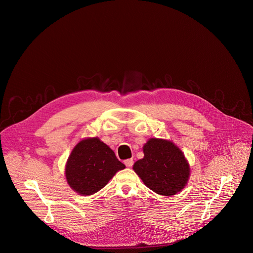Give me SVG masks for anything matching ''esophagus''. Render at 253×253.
Wrapping results in <instances>:
<instances>
[{
	"mask_svg": "<svg viewBox=\"0 0 253 253\" xmlns=\"http://www.w3.org/2000/svg\"><path fill=\"white\" fill-rule=\"evenodd\" d=\"M124 163H125V165H126L127 167H132L134 161H133L132 158H130V159H126V160L124 161Z\"/></svg>",
	"mask_w": 253,
	"mask_h": 253,
	"instance_id": "esophagus-1",
	"label": "esophagus"
}]
</instances>
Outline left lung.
I'll list each match as a JSON object with an SVG mask.
<instances>
[{
	"label": "left lung",
	"instance_id": "1",
	"mask_svg": "<svg viewBox=\"0 0 253 253\" xmlns=\"http://www.w3.org/2000/svg\"><path fill=\"white\" fill-rule=\"evenodd\" d=\"M144 157L136 161L133 170L143 183L157 194L170 196L181 191L190 175L189 164L174 143L151 138L143 146Z\"/></svg>",
	"mask_w": 253,
	"mask_h": 253
}]
</instances>
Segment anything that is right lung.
Returning <instances> with one entry per match:
<instances>
[{
	"label": "right lung",
	"instance_id": "add662e5",
	"mask_svg": "<svg viewBox=\"0 0 253 253\" xmlns=\"http://www.w3.org/2000/svg\"><path fill=\"white\" fill-rule=\"evenodd\" d=\"M125 168L114 151L99 138L80 141L72 150L65 168L70 187L80 195H92Z\"/></svg>",
	"mask_w": 253,
	"mask_h": 253
}]
</instances>
